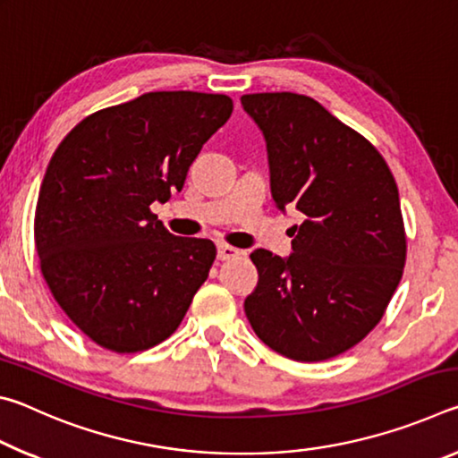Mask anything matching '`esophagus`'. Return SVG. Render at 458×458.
I'll return each instance as SVG.
<instances>
[{"instance_id":"obj_1","label":"esophagus","mask_w":458,"mask_h":458,"mask_svg":"<svg viewBox=\"0 0 458 458\" xmlns=\"http://www.w3.org/2000/svg\"><path fill=\"white\" fill-rule=\"evenodd\" d=\"M240 250L234 246H228V244H218V260H230L238 257Z\"/></svg>"}]
</instances>
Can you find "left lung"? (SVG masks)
<instances>
[{"label":"left lung","instance_id":"1","mask_svg":"<svg viewBox=\"0 0 458 458\" xmlns=\"http://www.w3.org/2000/svg\"><path fill=\"white\" fill-rule=\"evenodd\" d=\"M240 103L267 141L276 208L303 216L289 257L250 254L259 283L244 313L284 358H335L376 327L402 278L398 185L376 147L311 97L257 92Z\"/></svg>","mask_w":458,"mask_h":458}]
</instances>
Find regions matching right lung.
Returning <instances> with one entry per match:
<instances>
[{"instance_id": "add662e5", "label": "right lung", "mask_w": 458, "mask_h": 458, "mask_svg": "<svg viewBox=\"0 0 458 458\" xmlns=\"http://www.w3.org/2000/svg\"><path fill=\"white\" fill-rule=\"evenodd\" d=\"M232 98L145 92L81 121L54 151L36 204L42 275L71 321L105 350L135 353L177 329L216 246L167 232L149 206L182 191Z\"/></svg>"}]
</instances>
